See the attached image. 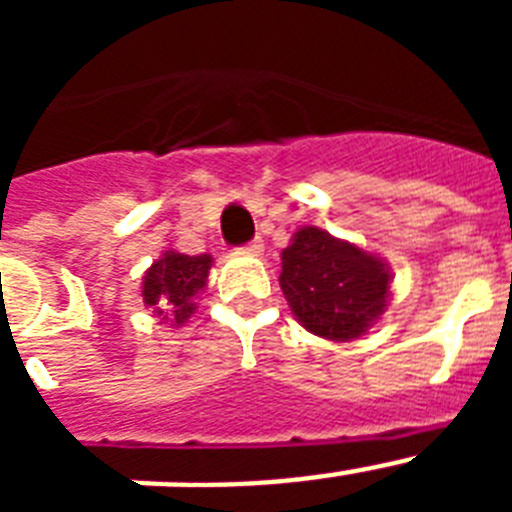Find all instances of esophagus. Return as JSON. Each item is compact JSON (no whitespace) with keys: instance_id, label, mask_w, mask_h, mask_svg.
Here are the masks:
<instances>
[{"instance_id":"34e87169","label":"esophagus","mask_w":512,"mask_h":512,"mask_svg":"<svg viewBox=\"0 0 512 512\" xmlns=\"http://www.w3.org/2000/svg\"><path fill=\"white\" fill-rule=\"evenodd\" d=\"M243 251L253 253V256H256V253L264 251V241H261V238H253V241H248L246 246H243Z\"/></svg>"}]
</instances>
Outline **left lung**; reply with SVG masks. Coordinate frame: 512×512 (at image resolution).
<instances>
[{
	"label": "left lung",
	"instance_id": "1",
	"mask_svg": "<svg viewBox=\"0 0 512 512\" xmlns=\"http://www.w3.org/2000/svg\"><path fill=\"white\" fill-rule=\"evenodd\" d=\"M390 266L320 228H300L282 251L279 284L289 307L315 336L354 341L387 307Z\"/></svg>",
	"mask_w": 512,
	"mask_h": 512
}]
</instances>
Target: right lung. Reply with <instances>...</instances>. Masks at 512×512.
<instances>
[{
	"instance_id": "right-lung-1",
	"label": "right lung",
	"mask_w": 512,
	"mask_h": 512,
	"mask_svg": "<svg viewBox=\"0 0 512 512\" xmlns=\"http://www.w3.org/2000/svg\"><path fill=\"white\" fill-rule=\"evenodd\" d=\"M212 256H187V253L166 251L143 277V302L156 307V315L182 325L194 312V297L205 287L210 274Z\"/></svg>"
}]
</instances>
